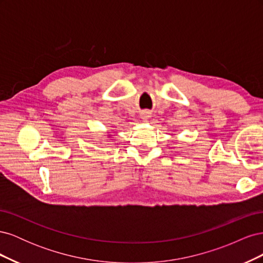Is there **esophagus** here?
<instances>
[{"label":"esophagus","mask_w":263,"mask_h":263,"mask_svg":"<svg viewBox=\"0 0 263 263\" xmlns=\"http://www.w3.org/2000/svg\"><path fill=\"white\" fill-rule=\"evenodd\" d=\"M150 117H151V113L149 110H144V112H141V118L144 119V121H148Z\"/></svg>","instance_id":"esophagus-1"}]
</instances>
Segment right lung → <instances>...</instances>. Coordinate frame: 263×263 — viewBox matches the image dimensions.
<instances>
[{
    "label": "right lung",
    "instance_id": "obj_1",
    "mask_svg": "<svg viewBox=\"0 0 263 263\" xmlns=\"http://www.w3.org/2000/svg\"><path fill=\"white\" fill-rule=\"evenodd\" d=\"M109 137H110V135H108V138H109Z\"/></svg>",
    "mask_w": 263,
    "mask_h": 263
}]
</instances>
